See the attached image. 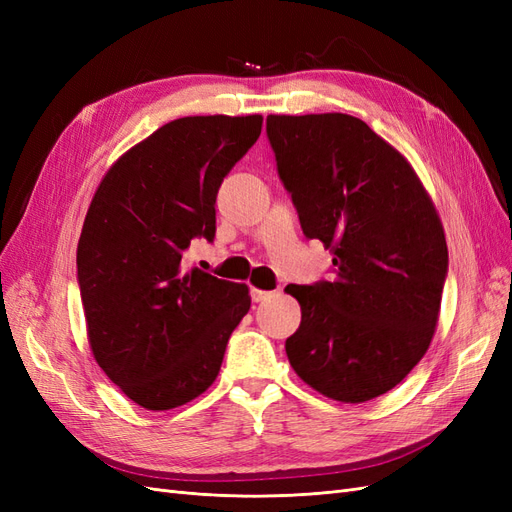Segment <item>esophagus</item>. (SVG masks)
Masks as SVG:
<instances>
[{"label":"esophagus","instance_id":"34e87169","mask_svg":"<svg viewBox=\"0 0 512 512\" xmlns=\"http://www.w3.org/2000/svg\"><path fill=\"white\" fill-rule=\"evenodd\" d=\"M250 297H252V301H254V303H260V301L269 299V297H271V292H267V290H260V288H252V290H250Z\"/></svg>","mask_w":512,"mask_h":512}]
</instances>
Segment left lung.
Segmentation results:
<instances>
[{"mask_svg": "<svg viewBox=\"0 0 512 512\" xmlns=\"http://www.w3.org/2000/svg\"><path fill=\"white\" fill-rule=\"evenodd\" d=\"M277 175L303 235L333 250V277L288 284L301 324L292 369L318 393L361 404L427 352L448 273L444 230L412 166L365 121L269 115Z\"/></svg>", "mask_w": 512, "mask_h": 512, "instance_id": "left-lung-1", "label": "left lung"}]
</instances>
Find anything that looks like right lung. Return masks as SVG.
Listing matches in <instances>:
<instances>
[{
	"instance_id": "add662e5",
	"label": "right lung",
	"mask_w": 512,
	"mask_h": 512,
	"mask_svg": "<svg viewBox=\"0 0 512 512\" xmlns=\"http://www.w3.org/2000/svg\"><path fill=\"white\" fill-rule=\"evenodd\" d=\"M260 115L181 117L113 164L91 200L76 280L91 352L134 404L170 410L205 393L250 309L245 284L185 271L215 237V196L258 141Z\"/></svg>"
}]
</instances>
